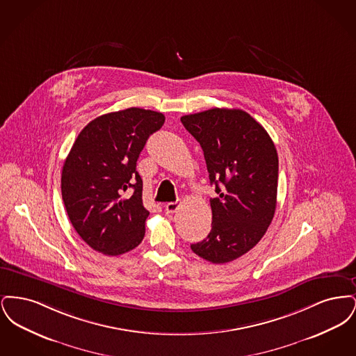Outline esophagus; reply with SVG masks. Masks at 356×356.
<instances>
[{
    "instance_id": "esophagus-1",
    "label": "esophagus",
    "mask_w": 356,
    "mask_h": 356,
    "mask_svg": "<svg viewBox=\"0 0 356 356\" xmlns=\"http://www.w3.org/2000/svg\"><path fill=\"white\" fill-rule=\"evenodd\" d=\"M177 209H179V204L177 203L165 204V212L167 213H175Z\"/></svg>"
}]
</instances>
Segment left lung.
Wrapping results in <instances>:
<instances>
[{
  "label": "left lung",
  "instance_id": "1",
  "mask_svg": "<svg viewBox=\"0 0 356 356\" xmlns=\"http://www.w3.org/2000/svg\"><path fill=\"white\" fill-rule=\"evenodd\" d=\"M203 149L211 184L212 229L191 244L200 257L224 264L247 254L270 227L277 195L279 159L267 131L241 109L213 108L181 118Z\"/></svg>",
  "mask_w": 356,
  "mask_h": 356
}]
</instances>
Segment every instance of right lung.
<instances>
[{
    "label": "right lung",
    "mask_w": 356,
    "mask_h": 356,
    "mask_svg": "<svg viewBox=\"0 0 356 356\" xmlns=\"http://www.w3.org/2000/svg\"><path fill=\"white\" fill-rule=\"evenodd\" d=\"M164 121L160 112L128 108L92 120L77 136L63 167L61 193L73 228L95 251L118 256L144 238L149 212L136 163ZM129 188L134 192L125 197Z\"/></svg>",
    "instance_id": "add662e5"
}]
</instances>
